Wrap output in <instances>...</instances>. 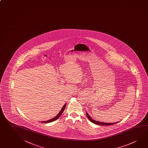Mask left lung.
I'll use <instances>...</instances> for the list:
<instances>
[{"instance_id":"8db88e82","label":"left lung","mask_w":148,"mask_h":148,"mask_svg":"<svg viewBox=\"0 0 148 148\" xmlns=\"http://www.w3.org/2000/svg\"><path fill=\"white\" fill-rule=\"evenodd\" d=\"M86 115H87V116L88 117V119L91 122H92V123H93L94 124H95L101 125H107V126H108V125H111L115 124L116 123H102V122H98V121H95V120L92 119L87 113H86Z\"/></svg>"}]
</instances>
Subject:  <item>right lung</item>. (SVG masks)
<instances>
[{
    "instance_id": "obj_1",
    "label": "right lung",
    "mask_w": 148,
    "mask_h": 148,
    "mask_svg": "<svg viewBox=\"0 0 148 148\" xmlns=\"http://www.w3.org/2000/svg\"><path fill=\"white\" fill-rule=\"evenodd\" d=\"M65 106H66V104H65L62 107V109L61 110V111H60V112H59V113L54 118H53L52 119H50L49 121H44V122H42V123H50V122H53V121H54L55 120H56V119H57L61 115V114L63 113V112L64 111V109L65 108Z\"/></svg>"
}]
</instances>
